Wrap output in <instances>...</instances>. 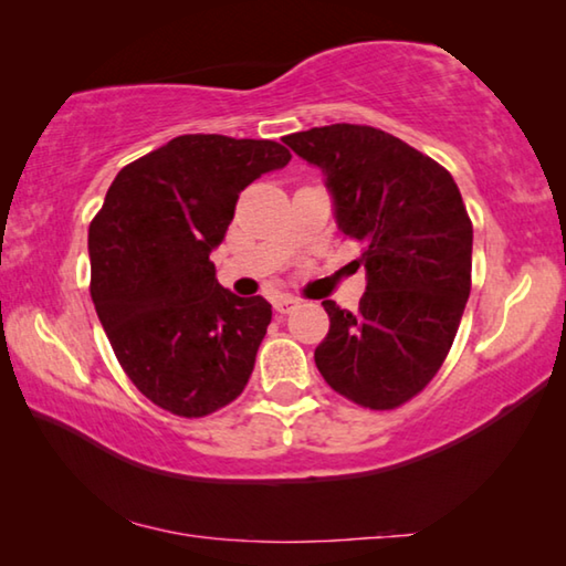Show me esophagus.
<instances>
[{
    "label": "esophagus",
    "instance_id": "esophagus-1",
    "mask_svg": "<svg viewBox=\"0 0 566 566\" xmlns=\"http://www.w3.org/2000/svg\"><path fill=\"white\" fill-rule=\"evenodd\" d=\"M296 304H300V300H296V296H292V294H284V296H280V300L274 302V310L280 312V314H286L290 310H294Z\"/></svg>",
    "mask_w": 566,
    "mask_h": 566
}]
</instances>
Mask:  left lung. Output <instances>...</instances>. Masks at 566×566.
<instances>
[{
	"instance_id": "left-lung-1",
	"label": "left lung",
	"mask_w": 566,
	"mask_h": 566,
	"mask_svg": "<svg viewBox=\"0 0 566 566\" xmlns=\"http://www.w3.org/2000/svg\"><path fill=\"white\" fill-rule=\"evenodd\" d=\"M284 145L327 175L339 229L361 244L359 310L332 300L314 349L327 385L364 409H397L442 367L472 290V219L454 177L395 134L329 124Z\"/></svg>"
}]
</instances>
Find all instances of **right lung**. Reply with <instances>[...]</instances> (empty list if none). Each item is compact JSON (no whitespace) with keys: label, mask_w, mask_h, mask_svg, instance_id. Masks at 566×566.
I'll return each mask as SVG.
<instances>
[{"label":"right lung","mask_w":566,"mask_h":566,"mask_svg":"<svg viewBox=\"0 0 566 566\" xmlns=\"http://www.w3.org/2000/svg\"><path fill=\"white\" fill-rule=\"evenodd\" d=\"M292 159L272 139L181 134L114 177L90 224V294L124 375L177 417L242 395L272 322L214 276L239 191Z\"/></svg>","instance_id":"obj_1"}]
</instances>
